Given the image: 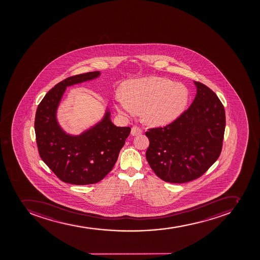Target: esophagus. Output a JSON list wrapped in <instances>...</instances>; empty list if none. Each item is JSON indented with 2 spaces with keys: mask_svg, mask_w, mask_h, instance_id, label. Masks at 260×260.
<instances>
[{
  "mask_svg": "<svg viewBox=\"0 0 260 260\" xmlns=\"http://www.w3.org/2000/svg\"><path fill=\"white\" fill-rule=\"evenodd\" d=\"M142 133V131L139 128V127L134 126L131 129V136H139L140 134Z\"/></svg>",
  "mask_w": 260,
  "mask_h": 260,
  "instance_id": "esophagus-1",
  "label": "esophagus"
}]
</instances>
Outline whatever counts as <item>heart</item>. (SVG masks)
<instances>
[{"label": "heart", "mask_w": 260, "mask_h": 260, "mask_svg": "<svg viewBox=\"0 0 260 260\" xmlns=\"http://www.w3.org/2000/svg\"><path fill=\"white\" fill-rule=\"evenodd\" d=\"M189 92L183 84L159 77L131 80L115 94L116 110L134 116L142 109L143 120L152 126H163L176 120L188 105Z\"/></svg>", "instance_id": "obj_1"}]
</instances>
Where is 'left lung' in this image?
<instances>
[{
	"mask_svg": "<svg viewBox=\"0 0 260 260\" xmlns=\"http://www.w3.org/2000/svg\"><path fill=\"white\" fill-rule=\"evenodd\" d=\"M196 98L187 111L166 126L149 129L146 159L164 181L181 184L204 175L223 145L225 111L216 94L193 81Z\"/></svg>",
	"mask_w": 260,
	"mask_h": 260,
	"instance_id": "8db88e82",
	"label": "left lung"
}]
</instances>
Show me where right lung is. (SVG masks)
<instances>
[{
	"label": "right lung",
	"mask_w": 260,
	"mask_h": 260,
	"mask_svg": "<svg viewBox=\"0 0 260 260\" xmlns=\"http://www.w3.org/2000/svg\"><path fill=\"white\" fill-rule=\"evenodd\" d=\"M100 76L93 72L68 77L49 90L37 107L35 132L40 156L68 184H95L106 177L131 133L129 127L113 124L108 107L101 120L77 136L67 134L59 124L58 107L67 87Z\"/></svg>",
	"instance_id": "obj_1"
}]
</instances>
